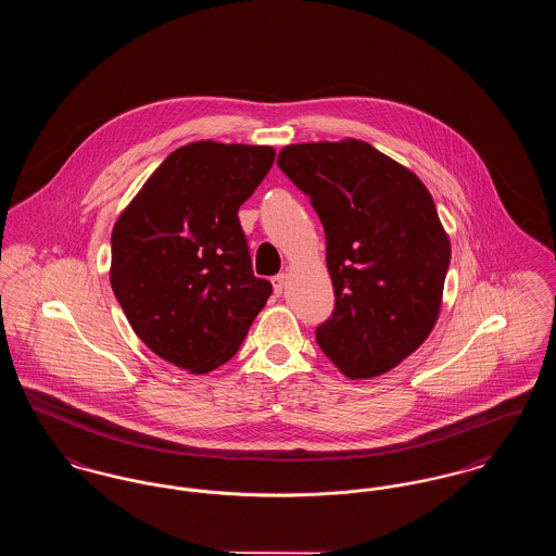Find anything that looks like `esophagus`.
I'll list each match as a JSON object with an SVG mask.
<instances>
[{
    "instance_id": "obj_1",
    "label": "esophagus",
    "mask_w": 556,
    "mask_h": 556,
    "mask_svg": "<svg viewBox=\"0 0 556 556\" xmlns=\"http://www.w3.org/2000/svg\"><path fill=\"white\" fill-rule=\"evenodd\" d=\"M283 288H286V275L281 273V275L273 277V290H275L277 295H281V293H283Z\"/></svg>"
}]
</instances>
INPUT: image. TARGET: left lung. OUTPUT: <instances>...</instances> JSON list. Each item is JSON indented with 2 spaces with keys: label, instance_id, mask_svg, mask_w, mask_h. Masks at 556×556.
<instances>
[{
  "label": "left lung",
  "instance_id": "8db88e82",
  "mask_svg": "<svg viewBox=\"0 0 556 556\" xmlns=\"http://www.w3.org/2000/svg\"><path fill=\"white\" fill-rule=\"evenodd\" d=\"M325 227L336 291L317 344L350 379L397 367L440 308L450 239L421 179L367 141L286 146L277 159Z\"/></svg>",
  "mask_w": 556,
  "mask_h": 556
}]
</instances>
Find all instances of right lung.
<instances>
[{"instance_id": "obj_1", "label": "right lung", "mask_w": 556, "mask_h": 556, "mask_svg": "<svg viewBox=\"0 0 556 556\" xmlns=\"http://www.w3.org/2000/svg\"><path fill=\"white\" fill-rule=\"evenodd\" d=\"M275 162L270 146L193 141L150 175L112 229L110 286L160 358L204 375L225 365L265 308L239 206Z\"/></svg>"}]
</instances>
